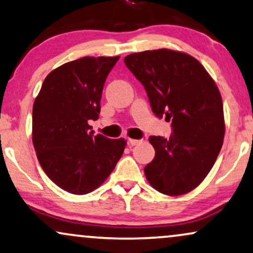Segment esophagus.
Wrapping results in <instances>:
<instances>
[{
    "label": "esophagus",
    "instance_id": "obj_1",
    "mask_svg": "<svg viewBox=\"0 0 253 253\" xmlns=\"http://www.w3.org/2000/svg\"><path fill=\"white\" fill-rule=\"evenodd\" d=\"M127 143H129L130 144V145H137V144H138V143H140V140L139 139H131V138H129V139H127Z\"/></svg>",
    "mask_w": 253,
    "mask_h": 253
}]
</instances>
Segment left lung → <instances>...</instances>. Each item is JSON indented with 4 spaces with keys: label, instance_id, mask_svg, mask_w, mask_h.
Returning <instances> with one entry per match:
<instances>
[{
    "label": "left lung",
    "instance_id": "8db88e82",
    "mask_svg": "<svg viewBox=\"0 0 253 253\" xmlns=\"http://www.w3.org/2000/svg\"><path fill=\"white\" fill-rule=\"evenodd\" d=\"M124 62L145 88L153 114L172 122L169 138H149L156 156L144 169L147 181L170 196L193 191L214 166L224 138L217 86L195 58L182 52L144 51L126 55Z\"/></svg>",
    "mask_w": 253,
    "mask_h": 253
}]
</instances>
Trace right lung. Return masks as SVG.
<instances>
[{
	"label": "right lung",
	"instance_id": "right-lung-1",
	"mask_svg": "<svg viewBox=\"0 0 253 253\" xmlns=\"http://www.w3.org/2000/svg\"><path fill=\"white\" fill-rule=\"evenodd\" d=\"M120 57H84L45 78L32 109V142L39 164L55 185L72 194L93 192L110 175L126 140L94 136L108 74Z\"/></svg>",
	"mask_w": 253,
	"mask_h": 253
}]
</instances>
